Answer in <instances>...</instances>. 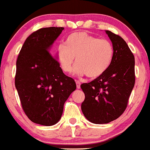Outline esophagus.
Wrapping results in <instances>:
<instances>
[{"mask_svg":"<svg viewBox=\"0 0 150 150\" xmlns=\"http://www.w3.org/2000/svg\"><path fill=\"white\" fill-rule=\"evenodd\" d=\"M76 87L78 89H80L81 88V82L79 81H76Z\"/></svg>","mask_w":150,"mask_h":150,"instance_id":"esophagus-1","label":"esophagus"}]
</instances>
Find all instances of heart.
I'll return each instance as SVG.
<instances>
[{
	"mask_svg": "<svg viewBox=\"0 0 150 150\" xmlns=\"http://www.w3.org/2000/svg\"><path fill=\"white\" fill-rule=\"evenodd\" d=\"M62 71L71 73L75 63V71L95 79L108 69L114 56L112 44L106 39H100L87 32H75L68 36L66 45L60 44L56 52Z\"/></svg>",
	"mask_w": 150,
	"mask_h": 150,
	"instance_id": "obj_1",
	"label": "heart"
}]
</instances>
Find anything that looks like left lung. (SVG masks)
<instances>
[{"label":"left lung","instance_id":"1","mask_svg":"<svg viewBox=\"0 0 150 150\" xmlns=\"http://www.w3.org/2000/svg\"><path fill=\"white\" fill-rule=\"evenodd\" d=\"M112 43L114 56L102 75L81 84L85 95L81 110L92 123L106 124L122 115L135 84L134 57L122 37L106 31Z\"/></svg>","mask_w":150,"mask_h":150}]
</instances>
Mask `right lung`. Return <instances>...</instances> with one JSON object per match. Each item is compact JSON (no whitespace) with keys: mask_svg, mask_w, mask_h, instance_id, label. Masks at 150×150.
Here are the masks:
<instances>
[{"mask_svg":"<svg viewBox=\"0 0 150 150\" xmlns=\"http://www.w3.org/2000/svg\"><path fill=\"white\" fill-rule=\"evenodd\" d=\"M64 29L42 28L32 33L16 60L15 86L21 105L34 123L51 126L59 122L63 106L76 89L73 79L65 75L50 49Z\"/></svg>","mask_w":150,"mask_h":150,"instance_id":"obj_1","label":"right lung"}]
</instances>
